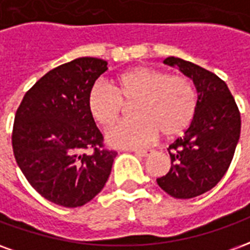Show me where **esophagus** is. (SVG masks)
I'll return each mask as SVG.
<instances>
[{"mask_svg":"<svg viewBox=\"0 0 250 250\" xmlns=\"http://www.w3.org/2000/svg\"><path fill=\"white\" fill-rule=\"evenodd\" d=\"M136 154V155H138V157H150V155H151L152 154V150H135V151H134Z\"/></svg>","mask_w":250,"mask_h":250,"instance_id":"34e87169","label":"esophagus"}]
</instances>
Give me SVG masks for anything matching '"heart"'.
I'll return each mask as SVG.
<instances>
[{
  "label": "heart",
  "instance_id": "heart-1",
  "mask_svg": "<svg viewBox=\"0 0 250 250\" xmlns=\"http://www.w3.org/2000/svg\"><path fill=\"white\" fill-rule=\"evenodd\" d=\"M88 109L96 123L108 128L122 118L127 105L135 104L136 120L120 123L107 139L116 147H143L162 132L173 139L193 123L198 95L193 82L152 66H135L116 77L115 87L96 83L88 92Z\"/></svg>",
  "mask_w": 250,
  "mask_h": 250
}]
</instances>
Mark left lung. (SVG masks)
Instances as JSON below:
<instances>
[{"mask_svg":"<svg viewBox=\"0 0 250 250\" xmlns=\"http://www.w3.org/2000/svg\"><path fill=\"white\" fill-rule=\"evenodd\" d=\"M165 64L177 65L193 80L198 109L185 136L168 147L171 168L157 182L174 198H194L214 188L228 171L240 139L241 116L226 83L213 72L178 57H167Z\"/></svg>","mask_w":250,"mask_h":250,"instance_id":"obj_1","label":"left lung"}]
</instances>
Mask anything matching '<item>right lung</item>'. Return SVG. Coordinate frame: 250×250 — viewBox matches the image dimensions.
I'll list each match as a JSON object with an SVG mask.
<instances>
[{"instance_id":"right-lung-1","label":"right lung","mask_w":250,"mask_h":250,"mask_svg":"<svg viewBox=\"0 0 250 250\" xmlns=\"http://www.w3.org/2000/svg\"><path fill=\"white\" fill-rule=\"evenodd\" d=\"M105 71L96 57L56 66L25 93L14 116L16 162L41 197L64 208L95 198L118 154L104 147L88 109V92Z\"/></svg>"}]
</instances>
